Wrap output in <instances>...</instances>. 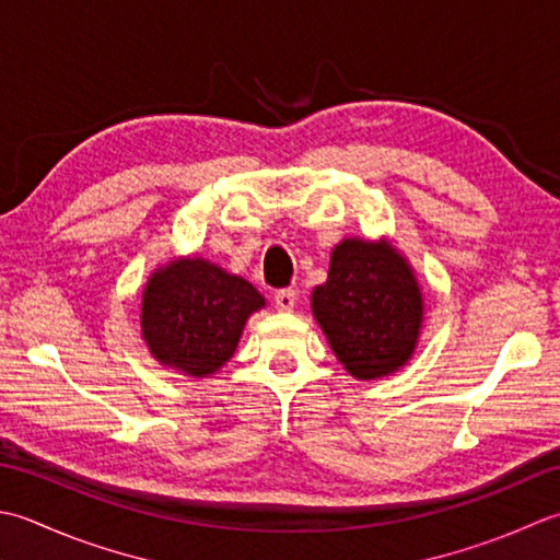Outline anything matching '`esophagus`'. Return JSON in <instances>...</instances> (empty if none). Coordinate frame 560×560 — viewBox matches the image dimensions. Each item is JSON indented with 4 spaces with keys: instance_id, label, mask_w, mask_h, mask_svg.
Instances as JSON below:
<instances>
[{
    "instance_id": "esophagus-1",
    "label": "esophagus",
    "mask_w": 560,
    "mask_h": 560,
    "mask_svg": "<svg viewBox=\"0 0 560 560\" xmlns=\"http://www.w3.org/2000/svg\"><path fill=\"white\" fill-rule=\"evenodd\" d=\"M294 304H296V292L292 288L276 292V310L278 312H292Z\"/></svg>"
}]
</instances>
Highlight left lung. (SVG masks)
Listing matches in <instances>:
<instances>
[{
  "instance_id": "8db88e82",
  "label": "left lung",
  "mask_w": 560,
  "mask_h": 560,
  "mask_svg": "<svg viewBox=\"0 0 560 560\" xmlns=\"http://www.w3.org/2000/svg\"><path fill=\"white\" fill-rule=\"evenodd\" d=\"M312 314L352 380L374 382L413 358L425 302L413 266L389 238L346 236L312 292Z\"/></svg>"
}]
</instances>
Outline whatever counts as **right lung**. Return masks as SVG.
<instances>
[{"mask_svg":"<svg viewBox=\"0 0 560 560\" xmlns=\"http://www.w3.org/2000/svg\"><path fill=\"white\" fill-rule=\"evenodd\" d=\"M264 306L254 284L212 260L171 258L144 282L142 340L162 368L208 380L234 358L248 316Z\"/></svg>","mask_w":560,"mask_h":560,"instance_id":"add662e5","label":"right lung"}]
</instances>
